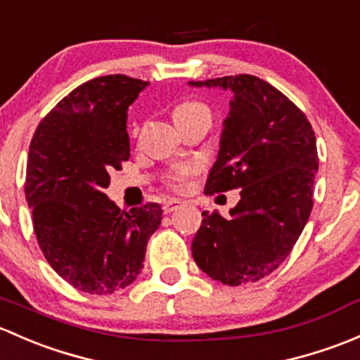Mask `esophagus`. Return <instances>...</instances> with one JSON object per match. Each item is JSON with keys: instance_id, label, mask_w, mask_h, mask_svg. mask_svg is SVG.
<instances>
[{"instance_id": "obj_1", "label": "esophagus", "mask_w": 360, "mask_h": 360, "mask_svg": "<svg viewBox=\"0 0 360 360\" xmlns=\"http://www.w3.org/2000/svg\"><path fill=\"white\" fill-rule=\"evenodd\" d=\"M181 205H184V202H181L180 199H166V201L162 202V211H165L166 214L173 213V211L179 210Z\"/></svg>"}]
</instances>
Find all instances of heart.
Masks as SVG:
<instances>
[{"mask_svg": "<svg viewBox=\"0 0 360 360\" xmlns=\"http://www.w3.org/2000/svg\"><path fill=\"white\" fill-rule=\"evenodd\" d=\"M195 110H207L202 103L199 102H184L180 103L179 107L175 109V112H173V117L176 116H181V114H191V112H195ZM187 173V169H181L180 175H185Z\"/></svg>", "mask_w": 360, "mask_h": 360, "instance_id": "heart-1", "label": "heart"}]
</instances>
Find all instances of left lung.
Returning a JSON list of instances; mask_svg holds the SVG:
<instances>
[{
	"label": "left lung",
	"instance_id": "left-lung-1",
	"mask_svg": "<svg viewBox=\"0 0 360 360\" xmlns=\"http://www.w3.org/2000/svg\"><path fill=\"white\" fill-rule=\"evenodd\" d=\"M188 86L232 94L206 192L243 188L229 218L202 211L192 257L221 284L255 283L286 260L309 221L319 169L312 124L257 76L188 81Z\"/></svg>",
	"mask_w": 360,
	"mask_h": 360
}]
</instances>
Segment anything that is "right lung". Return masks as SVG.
I'll return each instance as SVG.
<instances>
[{
	"label": "right lung",
	"instance_id": "1",
	"mask_svg": "<svg viewBox=\"0 0 360 360\" xmlns=\"http://www.w3.org/2000/svg\"><path fill=\"white\" fill-rule=\"evenodd\" d=\"M149 81L124 74L83 83L57 103L31 140L25 199L51 269L76 290L110 295L136 279L162 220L147 202L120 210L105 194L129 158L128 107Z\"/></svg>",
	"mask_w": 360,
	"mask_h": 360
}]
</instances>
